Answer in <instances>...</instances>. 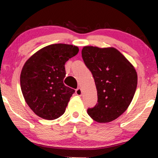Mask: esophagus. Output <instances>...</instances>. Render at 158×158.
Segmentation results:
<instances>
[{
  "label": "esophagus",
  "mask_w": 158,
  "mask_h": 158,
  "mask_svg": "<svg viewBox=\"0 0 158 158\" xmlns=\"http://www.w3.org/2000/svg\"><path fill=\"white\" fill-rule=\"evenodd\" d=\"M76 94L77 95H79V96H81V95H82V90H81L80 88H78L77 89H76Z\"/></svg>",
  "instance_id": "34e87169"
}]
</instances>
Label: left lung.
<instances>
[{
    "instance_id": "8db88e82",
    "label": "left lung",
    "mask_w": 158,
    "mask_h": 158,
    "mask_svg": "<svg viewBox=\"0 0 158 158\" xmlns=\"http://www.w3.org/2000/svg\"><path fill=\"white\" fill-rule=\"evenodd\" d=\"M82 56L95 80L98 103L88 109L93 120L106 123L123 114L136 91L138 76L130 62L113 47H84Z\"/></svg>"
}]
</instances>
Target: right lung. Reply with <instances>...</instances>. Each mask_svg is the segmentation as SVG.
Masks as SVG:
<instances>
[{
    "instance_id": "right-lung-1",
    "label": "right lung",
    "mask_w": 158,
    "mask_h": 158,
    "mask_svg": "<svg viewBox=\"0 0 158 158\" xmlns=\"http://www.w3.org/2000/svg\"><path fill=\"white\" fill-rule=\"evenodd\" d=\"M78 52L76 46L52 44L27 60L20 73V87L27 104L36 115L54 120L64 114L75 92L63 83L65 63Z\"/></svg>"
}]
</instances>
